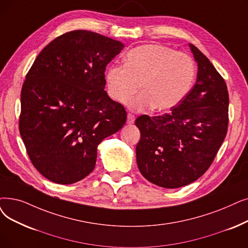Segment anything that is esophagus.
Listing matches in <instances>:
<instances>
[{
  "instance_id": "1",
  "label": "esophagus",
  "mask_w": 248,
  "mask_h": 248,
  "mask_svg": "<svg viewBox=\"0 0 248 248\" xmlns=\"http://www.w3.org/2000/svg\"><path fill=\"white\" fill-rule=\"evenodd\" d=\"M135 120H136V116L133 113H127V117H126L127 124H134Z\"/></svg>"
}]
</instances>
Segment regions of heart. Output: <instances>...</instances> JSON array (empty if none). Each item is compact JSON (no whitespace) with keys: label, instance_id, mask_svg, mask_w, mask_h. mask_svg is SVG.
Wrapping results in <instances>:
<instances>
[{"label":"heart","instance_id":"obj_1","mask_svg":"<svg viewBox=\"0 0 248 248\" xmlns=\"http://www.w3.org/2000/svg\"><path fill=\"white\" fill-rule=\"evenodd\" d=\"M195 77V62L186 53L162 45H145L127 52L125 64L107 70L106 82L111 97L122 103L130 100L142 84L143 93L130 103L135 110H167L186 97Z\"/></svg>","mask_w":248,"mask_h":248}]
</instances>
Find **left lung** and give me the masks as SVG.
<instances>
[{"mask_svg":"<svg viewBox=\"0 0 248 248\" xmlns=\"http://www.w3.org/2000/svg\"><path fill=\"white\" fill-rule=\"evenodd\" d=\"M198 79L170 112L139 116L136 148L142 175L165 188L187 186L206 172L227 135L229 94L224 78L193 45Z\"/></svg>","mask_w":248,"mask_h":248,"instance_id":"8db88e82","label":"left lung"}]
</instances>
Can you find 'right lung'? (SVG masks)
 Here are the masks:
<instances>
[{
  "instance_id": "obj_1",
  "label": "right lung",
  "mask_w": 248,
  "mask_h": 248,
  "mask_svg": "<svg viewBox=\"0 0 248 248\" xmlns=\"http://www.w3.org/2000/svg\"><path fill=\"white\" fill-rule=\"evenodd\" d=\"M121 41L88 30L58 36L40 51L21 90L19 131L31 163L59 185L93 171L97 146L126 122L104 91L105 70Z\"/></svg>"
}]
</instances>
